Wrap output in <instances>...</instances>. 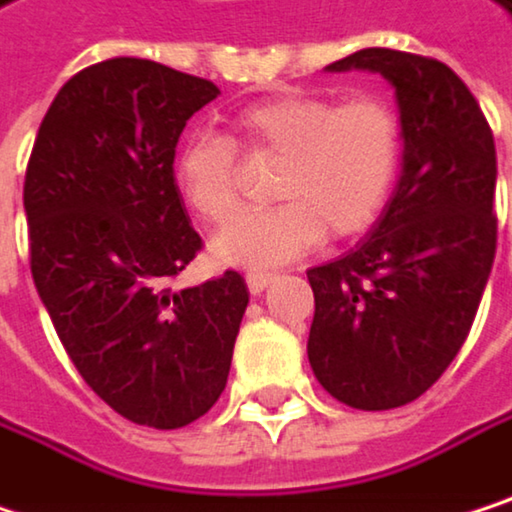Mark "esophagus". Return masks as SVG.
Listing matches in <instances>:
<instances>
[{"mask_svg":"<svg viewBox=\"0 0 512 512\" xmlns=\"http://www.w3.org/2000/svg\"><path fill=\"white\" fill-rule=\"evenodd\" d=\"M273 282H276V273H264V270H251L245 276V285H248L251 294H264Z\"/></svg>","mask_w":512,"mask_h":512,"instance_id":"obj_1","label":"esophagus"}]
</instances>
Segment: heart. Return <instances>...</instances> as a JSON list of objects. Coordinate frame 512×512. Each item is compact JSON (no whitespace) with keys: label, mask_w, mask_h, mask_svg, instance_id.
<instances>
[{"label":"heart","mask_w":512,"mask_h":512,"mask_svg":"<svg viewBox=\"0 0 512 512\" xmlns=\"http://www.w3.org/2000/svg\"><path fill=\"white\" fill-rule=\"evenodd\" d=\"M236 146L251 155H282L273 176L276 206L245 212L212 236V258L230 267H276L336 236L363 233L384 212L402 158L396 110L378 95L339 101L294 92L242 107L233 140L194 131L173 158L179 197L212 224L239 206Z\"/></svg>","instance_id":"heart-1"}]
</instances>
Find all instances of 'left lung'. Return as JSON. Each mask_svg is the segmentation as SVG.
I'll use <instances>...</instances> for the list:
<instances>
[{
	"label": "left lung",
	"instance_id": "1",
	"mask_svg": "<svg viewBox=\"0 0 512 512\" xmlns=\"http://www.w3.org/2000/svg\"><path fill=\"white\" fill-rule=\"evenodd\" d=\"M375 71L396 89L402 173L369 236L309 270V363L321 387L360 411L420 399L468 339L486 291L498 218L495 137L453 68L366 47L327 71Z\"/></svg>",
	"mask_w": 512,
	"mask_h": 512
}]
</instances>
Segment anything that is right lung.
<instances>
[{
  "instance_id": "obj_1",
  "label": "right lung",
  "mask_w": 512,
  "mask_h": 512,
  "mask_svg": "<svg viewBox=\"0 0 512 512\" xmlns=\"http://www.w3.org/2000/svg\"><path fill=\"white\" fill-rule=\"evenodd\" d=\"M215 95L152 59L89 65L53 98L26 167L38 297L83 381L137 426L179 429L218 402L248 306L233 270L167 288L200 251L176 143Z\"/></svg>"
}]
</instances>
